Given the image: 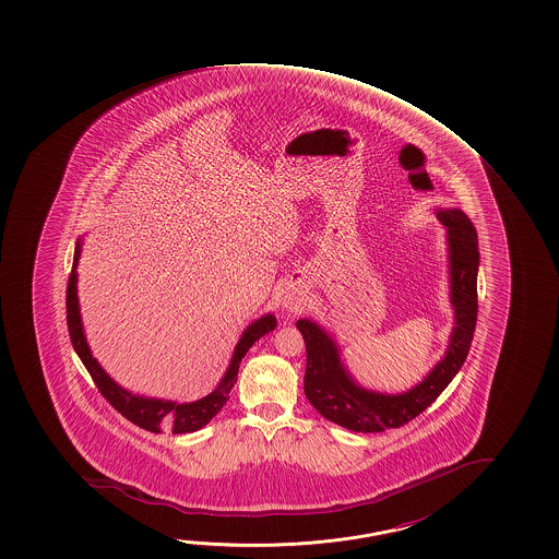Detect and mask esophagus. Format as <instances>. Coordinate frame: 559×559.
<instances>
[{"label":"esophagus","mask_w":559,"mask_h":559,"mask_svg":"<svg viewBox=\"0 0 559 559\" xmlns=\"http://www.w3.org/2000/svg\"><path fill=\"white\" fill-rule=\"evenodd\" d=\"M308 296L300 286H286L283 290V306L290 313H298L306 308Z\"/></svg>","instance_id":"esophagus-1"}]
</instances>
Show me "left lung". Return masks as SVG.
Masks as SVG:
<instances>
[{
  "mask_svg": "<svg viewBox=\"0 0 559 559\" xmlns=\"http://www.w3.org/2000/svg\"><path fill=\"white\" fill-rule=\"evenodd\" d=\"M437 214L449 229L450 284L456 325L450 337L449 353L421 384L400 395L367 392L348 378L333 341L316 323L308 320L296 323L306 343L304 394L325 419L345 429L355 432L400 429L444 392L469 353L477 321L479 249L476 228L462 211Z\"/></svg>",
  "mask_w": 559,
  "mask_h": 559,
  "instance_id": "8db88e82",
  "label": "left lung"
}]
</instances>
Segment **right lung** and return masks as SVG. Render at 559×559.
Listing matches in <instances>:
<instances>
[{
	"label": "right lung",
	"mask_w": 559,
	"mask_h": 559,
	"mask_svg": "<svg viewBox=\"0 0 559 559\" xmlns=\"http://www.w3.org/2000/svg\"><path fill=\"white\" fill-rule=\"evenodd\" d=\"M80 257V243L75 248L74 269L68 278V288H66V320H68V331L74 345L78 357L82 358L83 367L93 378L97 390L102 392L103 397L117 409V412L127 417L130 423L138 425L140 429L150 430V432H159L162 429L171 430L174 435L181 432H192L199 430L211 423L212 417L221 412L224 403L228 402L229 392L238 380L239 362L246 357L251 345L257 338L263 337L265 333L275 330L276 321L271 313L265 318H259L255 323H251L246 333L239 338L238 347L231 358L228 372L224 376L221 385L212 394L202 397L199 402L183 403L177 405L174 402H162V400H144L136 395L124 392L120 385L115 384L109 376L105 374L97 360L92 357V350L83 337L82 320H80V308H78V294H75V265Z\"/></svg>",
	"instance_id": "obj_1"
}]
</instances>
